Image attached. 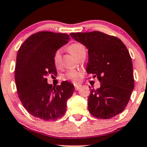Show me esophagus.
<instances>
[{
  "mask_svg": "<svg viewBox=\"0 0 147 147\" xmlns=\"http://www.w3.org/2000/svg\"><path fill=\"white\" fill-rule=\"evenodd\" d=\"M82 87V86L79 85V84H75V90H78L80 88Z\"/></svg>",
  "mask_w": 147,
  "mask_h": 147,
  "instance_id": "34e87169",
  "label": "esophagus"
}]
</instances>
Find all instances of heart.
Listing matches in <instances>:
<instances>
[{
    "label": "heart",
    "instance_id": "obj_1",
    "mask_svg": "<svg viewBox=\"0 0 147 147\" xmlns=\"http://www.w3.org/2000/svg\"><path fill=\"white\" fill-rule=\"evenodd\" d=\"M68 50L71 52V53L77 59L82 55L86 54V49L81 43H75L69 45ZM54 63L55 65H59L61 61V50H58L55 52L53 56ZM82 75L78 71L75 70H70L65 72V75H63V79H67V80H71L74 82H78L81 79Z\"/></svg>",
    "mask_w": 147,
    "mask_h": 147
}]
</instances>
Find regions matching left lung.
<instances>
[{"label":"left lung","instance_id":"left-lung-1","mask_svg":"<svg viewBox=\"0 0 147 147\" xmlns=\"http://www.w3.org/2000/svg\"><path fill=\"white\" fill-rule=\"evenodd\" d=\"M70 35L86 47V72L101 84L88 96L89 112L100 119H111L121 113L134 88L132 60L126 45L117 37L98 31Z\"/></svg>","mask_w":147,"mask_h":147}]
</instances>
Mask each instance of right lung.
<instances>
[{"label":"right lung","mask_w":147,"mask_h":147,"mask_svg":"<svg viewBox=\"0 0 147 147\" xmlns=\"http://www.w3.org/2000/svg\"><path fill=\"white\" fill-rule=\"evenodd\" d=\"M70 41L67 34L39 32L28 37L20 47L16 57L15 82L18 97L34 117L55 120L66 111V103L75 91L68 82L52 87L46 76L57 74L53 56Z\"/></svg>","instance_id":"add662e5"}]
</instances>
